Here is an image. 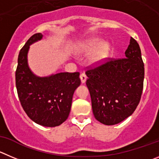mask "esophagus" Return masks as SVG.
I'll list each match as a JSON object with an SVG mask.
<instances>
[{"mask_svg": "<svg viewBox=\"0 0 159 159\" xmlns=\"http://www.w3.org/2000/svg\"><path fill=\"white\" fill-rule=\"evenodd\" d=\"M80 78H81V83H84L87 79L86 75H85V74H81V75H80Z\"/></svg>", "mask_w": 159, "mask_h": 159, "instance_id": "obj_1", "label": "esophagus"}]
</instances>
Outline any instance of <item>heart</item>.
Masks as SVG:
<instances>
[{
	"label": "heart",
	"mask_w": 159,
	"mask_h": 159,
	"mask_svg": "<svg viewBox=\"0 0 159 159\" xmlns=\"http://www.w3.org/2000/svg\"><path fill=\"white\" fill-rule=\"evenodd\" d=\"M98 45V42L96 41H92L89 42L86 45L84 46V48L85 50H91L93 48H96ZM108 52V47L107 44H102L99 46V48L92 54L91 56V60L93 62H98L100 61L103 58L106 57L107 55Z\"/></svg>",
	"instance_id": "obj_1"
}]
</instances>
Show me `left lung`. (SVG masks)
<instances>
[{
  "label": "left lung",
  "mask_w": 159,
  "mask_h": 159,
  "mask_svg": "<svg viewBox=\"0 0 159 159\" xmlns=\"http://www.w3.org/2000/svg\"><path fill=\"white\" fill-rule=\"evenodd\" d=\"M125 57L105 58L87 66L86 84L96 119L107 125L129 117L140 103L144 64L140 46L131 38Z\"/></svg>",
  "instance_id": "8db88e82"
}]
</instances>
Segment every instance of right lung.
<instances>
[{
    "label": "right lung",
    "instance_id": "add662e5",
    "mask_svg": "<svg viewBox=\"0 0 159 159\" xmlns=\"http://www.w3.org/2000/svg\"><path fill=\"white\" fill-rule=\"evenodd\" d=\"M32 35L19 52L16 70L18 96L32 121L43 126H58L67 119L73 94L81 84L79 72L59 73L47 78L35 76L28 67L27 52L32 43L41 39Z\"/></svg>",
    "mask_w": 159,
    "mask_h": 159
}]
</instances>
